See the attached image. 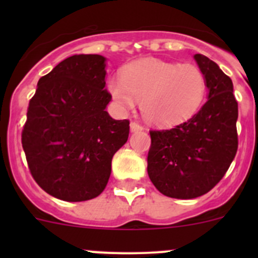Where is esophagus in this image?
I'll return each mask as SVG.
<instances>
[{
	"instance_id": "34e87169",
	"label": "esophagus",
	"mask_w": 258,
	"mask_h": 258,
	"mask_svg": "<svg viewBox=\"0 0 258 258\" xmlns=\"http://www.w3.org/2000/svg\"><path fill=\"white\" fill-rule=\"evenodd\" d=\"M130 127H131V131H132V132L142 131V130H144V127H142V124H140L139 122H136V121H132L131 124H130Z\"/></svg>"
}]
</instances>
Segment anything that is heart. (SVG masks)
Segmentation results:
<instances>
[{
	"label": "heart",
	"mask_w": 258,
	"mask_h": 258,
	"mask_svg": "<svg viewBox=\"0 0 258 258\" xmlns=\"http://www.w3.org/2000/svg\"><path fill=\"white\" fill-rule=\"evenodd\" d=\"M111 96L122 107L141 101L144 117L156 126H173L194 116L204 103L207 82L194 63H172L155 58L126 64L121 80L108 83Z\"/></svg>",
	"instance_id": "heart-1"
}]
</instances>
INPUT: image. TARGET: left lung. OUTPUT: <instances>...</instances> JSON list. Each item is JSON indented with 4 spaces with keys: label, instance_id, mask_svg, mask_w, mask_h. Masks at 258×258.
<instances>
[{
    "label": "left lung",
    "instance_id": "obj_1",
    "mask_svg": "<svg viewBox=\"0 0 258 258\" xmlns=\"http://www.w3.org/2000/svg\"><path fill=\"white\" fill-rule=\"evenodd\" d=\"M195 59L209 88L205 105L173 128L150 131V179L161 194L179 200L211 191L227 172L238 147L232 81L209 57L196 53Z\"/></svg>",
    "mask_w": 258,
    "mask_h": 258
}]
</instances>
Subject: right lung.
<instances>
[{
	"label": "right lung",
	"mask_w": 258,
	"mask_h": 258,
	"mask_svg": "<svg viewBox=\"0 0 258 258\" xmlns=\"http://www.w3.org/2000/svg\"><path fill=\"white\" fill-rule=\"evenodd\" d=\"M106 58L75 54L38 80L22 130L28 168L38 186L67 202L101 195L114 153L127 142L128 119L105 110Z\"/></svg>",
	"instance_id": "obj_1"
}]
</instances>
